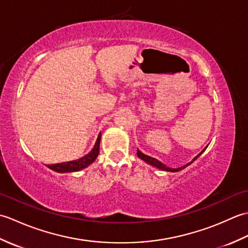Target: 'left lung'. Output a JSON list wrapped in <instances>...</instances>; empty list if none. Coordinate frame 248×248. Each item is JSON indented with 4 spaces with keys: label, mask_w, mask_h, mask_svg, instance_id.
<instances>
[{
    "label": "left lung",
    "mask_w": 248,
    "mask_h": 248,
    "mask_svg": "<svg viewBox=\"0 0 248 248\" xmlns=\"http://www.w3.org/2000/svg\"><path fill=\"white\" fill-rule=\"evenodd\" d=\"M203 151H202L200 152V154L197 155V156H195L194 159H193V161L192 162H194L195 160L196 159H198V156L202 154ZM138 156L139 157H140L141 160H144L145 162H147L148 163V164H150V165H152V166H155V167H157V168H160V170H166V171H172V172H175V171H179V170H184V168H186V166H188L189 164H191V163H187L186 165H184V166H182V167H179V168H170V167H167L165 164H163L162 162H160L159 160H156V159H155V157H151V156H149V155H144L143 152H140L139 149H138Z\"/></svg>",
    "instance_id": "obj_1"
}]
</instances>
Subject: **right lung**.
Returning <instances> with one entry per match:
<instances>
[{
	"label": "right lung",
	"mask_w": 248,
	"mask_h": 248,
	"mask_svg": "<svg viewBox=\"0 0 248 248\" xmlns=\"http://www.w3.org/2000/svg\"><path fill=\"white\" fill-rule=\"evenodd\" d=\"M100 140H101V134H99L96 145H94L93 150L85 156L81 157V159L76 160V161H70V162L59 163V164H52V165H48V167L57 172H72V171H78V170H83V168L91 165L92 163L94 162V160L97 159V156L99 155V149H100Z\"/></svg>",
	"instance_id": "add662e5"
}]
</instances>
